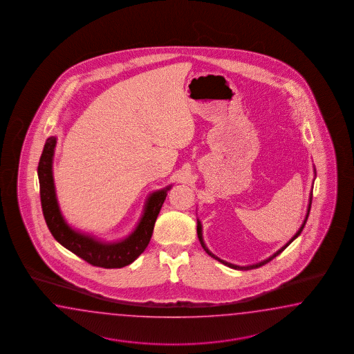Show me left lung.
<instances>
[{
  "label": "left lung",
  "mask_w": 354,
  "mask_h": 354,
  "mask_svg": "<svg viewBox=\"0 0 354 354\" xmlns=\"http://www.w3.org/2000/svg\"><path fill=\"white\" fill-rule=\"evenodd\" d=\"M311 202H313V192H311V194H310V203H308V208H307L306 218H305V221H304V223H302V226H301V227H299V231H297V234L293 236L291 240H290V241H288L287 244L283 246L282 249H279L278 252H275L274 255H272V257H270V258H268L267 260H264V261H260V263H258V264H254V266H249V267H239V266H234V264H230V263H227V261H223V260L218 259L217 257H214L212 252H209V250H208V249L205 248V243H203V237H202V225H201V222H199V221H198V226H196V234H198V239H199V241H201V245H202V248L205 249V252H207V254H209V255H211V257H213L214 259H217L218 260V261H221V263H223L225 266H227V267L230 268H234V269H240V270H249V269H255V268L261 267V266H264V264H267V263H269L270 260L274 259L277 255H279V254H281V252H282L283 250H284V249H286V248L288 246V245L291 244L292 241H293V240H295V239H296V237H297V236H299V234L302 232V230H304V227H305V225H306V221L307 217H308V213H310V209H311Z\"/></svg>",
  "instance_id": "8db88e82"
}]
</instances>
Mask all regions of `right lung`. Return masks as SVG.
<instances>
[{
  "label": "right lung",
  "instance_id": "1",
  "mask_svg": "<svg viewBox=\"0 0 354 354\" xmlns=\"http://www.w3.org/2000/svg\"><path fill=\"white\" fill-rule=\"evenodd\" d=\"M55 137H49L46 141L38 165L40 202L44 220L47 222L50 234L66 249H68L94 267L113 269L131 264L147 248L153 232L155 222L170 187L158 190L149 196L145 214L142 216L141 222L132 235L122 243L102 244L93 237L76 232L63 220L55 198L52 174V160L55 153Z\"/></svg>",
  "mask_w": 354,
  "mask_h": 354
}]
</instances>
